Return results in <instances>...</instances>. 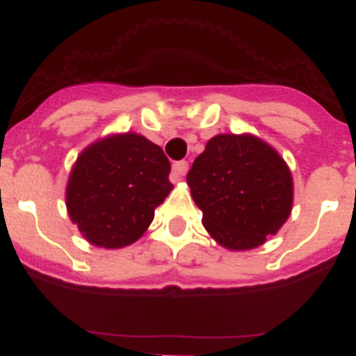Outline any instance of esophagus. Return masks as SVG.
Wrapping results in <instances>:
<instances>
[{
	"instance_id": "obj_1",
	"label": "esophagus",
	"mask_w": 356,
	"mask_h": 356,
	"mask_svg": "<svg viewBox=\"0 0 356 356\" xmlns=\"http://www.w3.org/2000/svg\"><path fill=\"white\" fill-rule=\"evenodd\" d=\"M188 169V162L187 160H180V162H176L175 165H172V171H171V180L172 181H178L181 180L185 176V172H187Z\"/></svg>"
}]
</instances>
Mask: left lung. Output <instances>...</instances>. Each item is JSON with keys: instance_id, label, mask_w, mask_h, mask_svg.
<instances>
[{"instance_id": "1", "label": "left lung", "mask_w": 356, "mask_h": 356, "mask_svg": "<svg viewBox=\"0 0 356 356\" xmlns=\"http://www.w3.org/2000/svg\"><path fill=\"white\" fill-rule=\"evenodd\" d=\"M187 184L209 234L229 250L264 244L292 209V176L284 159L251 135L210 139Z\"/></svg>"}]
</instances>
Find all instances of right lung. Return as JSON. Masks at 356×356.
Here are the masks:
<instances>
[{
  "mask_svg": "<svg viewBox=\"0 0 356 356\" xmlns=\"http://www.w3.org/2000/svg\"><path fill=\"white\" fill-rule=\"evenodd\" d=\"M171 162L137 134L114 135L78 156L67 184V210L83 237L102 248L135 242L171 193Z\"/></svg>",
  "mask_w": 356,
  "mask_h": 356,
  "instance_id": "right-lung-1",
  "label": "right lung"
}]
</instances>
